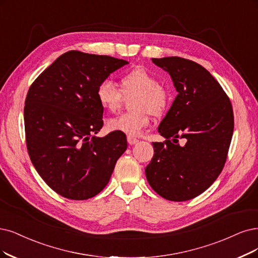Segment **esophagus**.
<instances>
[{
  "mask_svg": "<svg viewBox=\"0 0 258 258\" xmlns=\"http://www.w3.org/2000/svg\"><path fill=\"white\" fill-rule=\"evenodd\" d=\"M138 141H139V140H138L137 138H135V137L127 136V142H128V144H130L131 146H133V145H136Z\"/></svg>",
  "mask_w": 258,
  "mask_h": 258,
  "instance_id": "1",
  "label": "esophagus"
}]
</instances>
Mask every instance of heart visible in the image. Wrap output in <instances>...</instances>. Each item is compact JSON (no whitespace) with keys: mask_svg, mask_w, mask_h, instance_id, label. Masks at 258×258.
<instances>
[{"mask_svg":"<svg viewBox=\"0 0 258 258\" xmlns=\"http://www.w3.org/2000/svg\"><path fill=\"white\" fill-rule=\"evenodd\" d=\"M121 90L111 81H103L97 88V99L101 106L109 111H116L125 97L136 95L133 102L134 111L122 113L108 120L107 126L112 132L127 136H139L149 126L150 114L161 116L170 102L169 90L160 85L156 76L144 68H136L121 78Z\"/></svg>","mask_w":258,"mask_h":258,"instance_id":"obj_1","label":"heart"}]
</instances>
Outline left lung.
<instances>
[{
    "instance_id": "8db88e82",
    "label": "left lung",
    "mask_w": 258,
    "mask_h": 258,
    "mask_svg": "<svg viewBox=\"0 0 258 258\" xmlns=\"http://www.w3.org/2000/svg\"><path fill=\"white\" fill-rule=\"evenodd\" d=\"M152 61L169 73L177 95L158 126L166 140L153 142L146 176L160 197L188 201L211 187L224 167L234 131L232 104L201 64L180 57Z\"/></svg>"
}]
</instances>
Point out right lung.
Returning a JSON list of instances; mask_svg holds the SVG:
<instances>
[{
	"label": "right lung",
	"instance_id": "1",
	"mask_svg": "<svg viewBox=\"0 0 258 258\" xmlns=\"http://www.w3.org/2000/svg\"><path fill=\"white\" fill-rule=\"evenodd\" d=\"M128 61L69 51L35 80L24 106L26 146L46 185L70 200L97 196L109 182L126 136L103 126L98 86Z\"/></svg>",
	"mask_w": 258,
	"mask_h": 258
}]
</instances>
